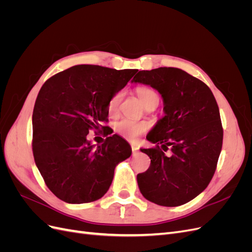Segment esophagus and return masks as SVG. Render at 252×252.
<instances>
[{
	"label": "esophagus",
	"instance_id": "1",
	"mask_svg": "<svg viewBox=\"0 0 252 252\" xmlns=\"http://www.w3.org/2000/svg\"><path fill=\"white\" fill-rule=\"evenodd\" d=\"M131 149H132V154L133 155L136 154V152H138V150H139L138 146H135V145H131Z\"/></svg>",
	"mask_w": 252,
	"mask_h": 252
}]
</instances>
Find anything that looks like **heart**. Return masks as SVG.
I'll return each mask as SVG.
<instances>
[{"mask_svg": "<svg viewBox=\"0 0 252 252\" xmlns=\"http://www.w3.org/2000/svg\"><path fill=\"white\" fill-rule=\"evenodd\" d=\"M138 95L145 107H149L150 105L158 104V95L155 90L148 87H140L136 90ZM124 90H118L114 93L108 101L107 111L109 114H116L119 110L120 104L123 100ZM148 125L143 122H135L130 119H122L114 124V131H116L122 138L128 141H135L140 135L147 131Z\"/></svg>", "mask_w": 252, "mask_h": 252, "instance_id": "b5f03b06", "label": "heart"}]
</instances>
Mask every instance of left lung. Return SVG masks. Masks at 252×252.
I'll use <instances>...</instances> for the list:
<instances>
[{
	"mask_svg": "<svg viewBox=\"0 0 252 252\" xmlns=\"http://www.w3.org/2000/svg\"><path fill=\"white\" fill-rule=\"evenodd\" d=\"M133 81L156 88L165 104V117L147 135L156 146L141 149L151 163L136 177L140 191L166 207L186 204L208 186L217 169L223 145L218 103L204 82L179 68L142 70Z\"/></svg>",
	"mask_w": 252,
	"mask_h": 252,
	"instance_id": "left-lung-1",
	"label": "left lung"
}]
</instances>
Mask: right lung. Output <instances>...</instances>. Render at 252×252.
Listing matches in <instances>:
<instances>
[{
	"label": "right lung",
	"instance_id": "right-lung-1",
	"mask_svg": "<svg viewBox=\"0 0 252 252\" xmlns=\"http://www.w3.org/2000/svg\"><path fill=\"white\" fill-rule=\"evenodd\" d=\"M136 71L75 65L44 83L32 113V152L45 184L60 200L84 204L101 199L117 164L131 156L130 145L117 134L97 147L86 136L106 127L110 96Z\"/></svg>",
	"mask_w": 252,
	"mask_h": 252
}]
</instances>
